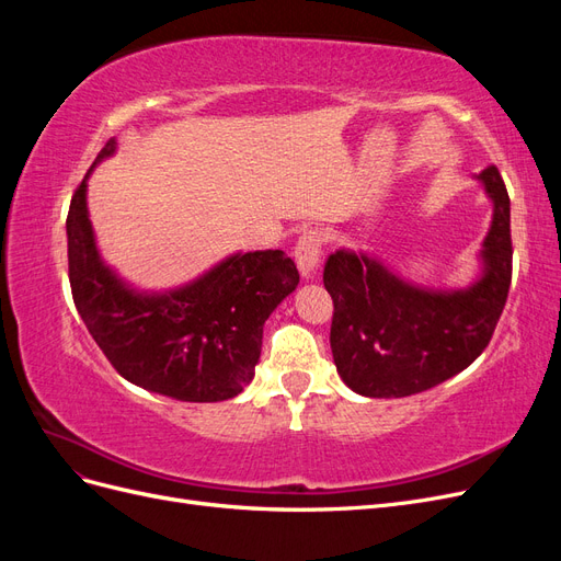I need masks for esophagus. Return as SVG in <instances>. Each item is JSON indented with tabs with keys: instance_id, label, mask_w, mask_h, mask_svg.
I'll use <instances>...</instances> for the list:
<instances>
[{
	"instance_id": "obj_1",
	"label": "esophagus",
	"mask_w": 561,
	"mask_h": 561,
	"mask_svg": "<svg viewBox=\"0 0 561 561\" xmlns=\"http://www.w3.org/2000/svg\"><path fill=\"white\" fill-rule=\"evenodd\" d=\"M322 257V239L318 231H304L295 245V262L304 278H313Z\"/></svg>"
}]
</instances>
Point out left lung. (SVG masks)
Instances as JSON below:
<instances>
[{"label":"left lung","instance_id":"1","mask_svg":"<svg viewBox=\"0 0 561 561\" xmlns=\"http://www.w3.org/2000/svg\"><path fill=\"white\" fill-rule=\"evenodd\" d=\"M491 201L480 274L456 290L423 287L369 252L336 250L322 283L334 301L330 346L342 381L365 398H404L463 371L486 348L513 278L511 198L496 165L472 175Z\"/></svg>","mask_w":561,"mask_h":561}]
</instances>
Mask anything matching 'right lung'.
I'll list each match as a JSON object with an SVG mask.
<instances>
[{
  "instance_id": "obj_1",
  "label": "right lung",
  "mask_w": 561,
  "mask_h": 561,
  "mask_svg": "<svg viewBox=\"0 0 561 561\" xmlns=\"http://www.w3.org/2000/svg\"><path fill=\"white\" fill-rule=\"evenodd\" d=\"M112 138L67 215V260L77 311L114 369L151 393L219 402L252 381L266 318L295 293L299 271L283 250L233 252L171 290H138L105 264L89 217V178L114 157Z\"/></svg>"
}]
</instances>
